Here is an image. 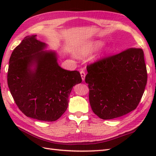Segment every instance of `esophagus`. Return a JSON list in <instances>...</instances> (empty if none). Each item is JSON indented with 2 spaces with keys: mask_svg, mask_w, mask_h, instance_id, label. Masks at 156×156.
<instances>
[{
  "mask_svg": "<svg viewBox=\"0 0 156 156\" xmlns=\"http://www.w3.org/2000/svg\"><path fill=\"white\" fill-rule=\"evenodd\" d=\"M80 75H81V77H82V80L84 81V79H85V76H86V74H85L84 71L81 70L80 71Z\"/></svg>",
  "mask_w": 156,
  "mask_h": 156,
  "instance_id": "obj_1",
  "label": "esophagus"
}]
</instances>
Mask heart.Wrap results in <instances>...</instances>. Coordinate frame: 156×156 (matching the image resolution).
Instances as JSON below:
<instances>
[{
    "instance_id": "b5f03b06",
    "label": "heart",
    "mask_w": 156,
    "mask_h": 156,
    "mask_svg": "<svg viewBox=\"0 0 156 156\" xmlns=\"http://www.w3.org/2000/svg\"><path fill=\"white\" fill-rule=\"evenodd\" d=\"M102 45V42L101 41H94L84 43L79 45L76 50V55L78 58H84L91 53L97 50Z\"/></svg>"
}]
</instances>
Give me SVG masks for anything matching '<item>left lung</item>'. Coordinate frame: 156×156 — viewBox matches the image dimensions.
Returning <instances> with one entry per match:
<instances>
[{
    "label": "left lung",
    "mask_w": 156,
    "mask_h": 156,
    "mask_svg": "<svg viewBox=\"0 0 156 156\" xmlns=\"http://www.w3.org/2000/svg\"><path fill=\"white\" fill-rule=\"evenodd\" d=\"M92 110L101 119H115L137 108L147 84L144 54L129 48L87 66Z\"/></svg>",
    "instance_id": "left-lung-1"
}]
</instances>
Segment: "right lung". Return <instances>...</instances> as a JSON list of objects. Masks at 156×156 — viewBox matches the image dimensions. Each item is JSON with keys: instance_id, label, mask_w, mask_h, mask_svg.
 <instances>
[{"instance_id": "obj_1", "label": "right lung", "mask_w": 156, "mask_h": 156, "mask_svg": "<svg viewBox=\"0 0 156 156\" xmlns=\"http://www.w3.org/2000/svg\"><path fill=\"white\" fill-rule=\"evenodd\" d=\"M36 36L25 37L12 52L7 83L23 114L39 121H54L66 111L72 89L81 83L82 78L78 71L62 68L56 53L44 51L47 45Z\"/></svg>"}]
</instances>
